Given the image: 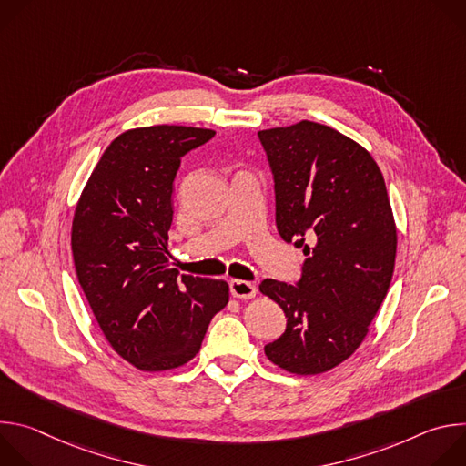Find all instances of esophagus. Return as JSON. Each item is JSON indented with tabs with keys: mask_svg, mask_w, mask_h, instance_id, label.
Here are the masks:
<instances>
[{
	"mask_svg": "<svg viewBox=\"0 0 466 466\" xmlns=\"http://www.w3.org/2000/svg\"><path fill=\"white\" fill-rule=\"evenodd\" d=\"M230 295L236 299H252L256 295V286L247 280H230Z\"/></svg>",
	"mask_w": 466,
	"mask_h": 466,
	"instance_id": "34e87169",
	"label": "esophagus"
}]
</instances>
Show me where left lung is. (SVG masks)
<instances>
[{"label": "left lung", "mask_w": 466, "mask_h": 466, "mask_svg": "<svg viewBox=\"0 0 466 466\" xmlns=\"http://www.w3.org/2000/svg\"><path fill=\"white\" fill-rule=\"evenodd\" d=\"M258 138L275 180L279 234L306 256L295 286L259 284L288 317L265 356L293 374H320L354 354L387 295L396 227L385 180L369 151L315 121Z\"/></svg>", "instance_id": "obj_1"}]
</instances>
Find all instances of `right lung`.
I'll return each instance as SVG.
<instances>
[{
	"label": "right lung",
	"instance_id": "right-lung-1",
	"mask_svg": "<svg viewBox=\"0 0 466 466\" xmlns=\"http://www.w3.org/2000/svg\"><path fill=\"white\" fill-rule=\"evenodd\" d=\"M210 128L155 125L119 135L85 186L72 225L79 284L112 349L140 370L187 363L228 302L223 280L171 268L167 230L180 160Z\"/></svg>",
	"mask_w": 466,
	"mask_h": 466
}]
</instances>
